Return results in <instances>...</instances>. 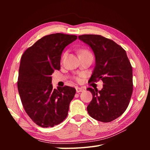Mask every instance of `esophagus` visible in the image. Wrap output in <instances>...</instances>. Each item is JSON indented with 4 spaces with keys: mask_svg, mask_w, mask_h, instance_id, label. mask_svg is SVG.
<instances>
[{
    "mask_svg": "<svg viewBox=\"0 0 150 150\" xmlns=\"http://www.w3.org/2000/svg\"><path fill=\"white\" fill-rule=\"evenodd\" d=\"M84 91V89H83V88H76V92L77 93H81V92H83Z\"/></svg>",
    "mask_w": 150,
    "mask_h": 150,
    "instance_id": "obj_1",
    "label": "esophagus"
}]
</instances>
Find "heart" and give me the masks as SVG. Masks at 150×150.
Returning a JSON list of instances; mask_svg holds the SVG:
<instances>
[{
  "label": "heart",
  "mask_w": 150,
  "mask_h": 150,
  "mask_svg": "<svg viewBox=\"0 0 150 150\" xmlns=\"http://www.w3.org/2000/svg\"><path fill=\"white\" fill-rule=\"evenodd\" d=\"M84 53H90L89 51H88V50H82V51H80V53H79V55L80 54H84ZM76 79L78 81H81V78L80 77H77V78H76Z\"/></svg>",
  "instance_id": "heart-1"
}]
</instances>
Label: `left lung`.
<instances>
[{
  "label": "left lung",
  "instance_id": "8db88e82",
  "mask_svg": "<svg viewBox=\"0 0 150 150\" xmlns=\"http://www.w3.org/2000/svg\"><path fill=\"white\" fill-rule=\"evenodd\" d=\"M79 39L91 47L96 65L89 83L102 80L103 88H88L93 99L87 107L90 116L111 122L126 111L133 93L132 66L125 50L112 40L100 35L84 34Z\"/></svg>",
  "mask_w": 150,
  "mask_h": 150
}]
</instances>
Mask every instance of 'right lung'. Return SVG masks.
I'll return each mask as SVG.
<instances>
[{"label": "right lung", "instance_id": "obj_1", "mask_svg": "<svg viewBox=\"0 0 150 150\" xmlns=\"http://www.w3.org/2000/svg\"><path fill=\"white\" fill-rule=\"evenodd\" d=\"M77 38L62 33L45 35L22 54L18 91L27 114L42 128L60 124L67 116L76 89L67 86L53 89L51 75L61 69L62 51Z\"/></svg>", "mask_w": 150, "mask_h": 150}]
</instances>
